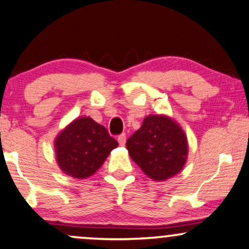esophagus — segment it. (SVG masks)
Returning <instances> with one entry per match:
<instances>
[{"instance_id": "1", "label": "esophagus", "mask_w": 249, "mask_h": 249, "mask_svg": "<svg viewBox=\"0 0 249 249\" xmlns=\"http://www.w3.org/2000/svg\"><path fill=\"white\" fill-rule=\"evenodd\" d=\"M125 139H127L125 134H121V135L118 136V141L120 143V145H124L125 144Z\"/></svg>"}]
</instances>
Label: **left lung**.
<instances>
[{"label":"left lung","instance_id":"left-lung-1","mask_svg":"<svg viewBox=\"0 0 249 249\" xmlns=\"http://www.w3.org/2000/svg\"><path fill=\"white\" fill-rule=\"evenodd\" d=\"M125 147L131 160L151 179L162 182L185 165L188 139L177 122L165 115H149Z\"/></svg>","mask_w":249,"mask_h":249}]
</instances>
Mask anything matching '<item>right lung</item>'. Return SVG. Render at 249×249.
<instances>
[{
    "mask_svg": "<svg viewBox=\"0 0 249 249\" xmlns=\"http://www.w3.org/2000/svg\"><path fill=\"white\" fill-rule=\"evenodd\" d=\"M119 143L93 119H75L54 140L55 160L64 174L84 179L104 164Z\"/></svg>",
    "mask_w": 249,
    "mask_h": 249,
    "instance_id": "obj_1",
    "label": "right lung"
}]
</instances>
